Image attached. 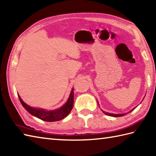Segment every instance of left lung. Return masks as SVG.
Instances as JSON below:
<instances>
[{"label": "left lung", "mask_w": 156, "mask_h": 156, "mask_svg": "<svg viewBox=\"0 0 156 156\" xmlns=\"http://www.w3.org/2000/svg\"><path fill=\"white\" fill-rule=\"evenodd\" d=\"M97 102H98H98L97 101ZM133 110V108L132 109V110H131L130 111H129V112H131ZM102 111L104 112V113L105 114V115H108V116H111V117H122V116H124V115H125V114H111V113H108V112H105V111H103L102 110Z\"/></svg>", "instance_id": "8db88e82"}]
</instances>
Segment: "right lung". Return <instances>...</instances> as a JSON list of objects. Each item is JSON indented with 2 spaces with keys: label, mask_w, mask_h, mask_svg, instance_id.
<instances>
[{
  "label": "right lung",
  "mask_w": 156,
  "mask_h": 156,
  "mask_svg": "<svg viewBox=\"0 0 156 156\" xmlns=\"http://www.w3.org/2000/svg\"><path fill=\"white\" fill-rule=\"evenodd\" d=\"M18 97L23 107L31 115L35 116V117H37L43 121L48 122H54L60 121L62 119H64L71 112L73 107V104H74V89L72 90L68 101L66 102V103L63 107L56 109V110L50 111H45L44 109L41 108H33L25 103L21 98V97H19V95H18Z\"/></svg>",
  "instance_id": "right-lung-1"
}]
</instances>
